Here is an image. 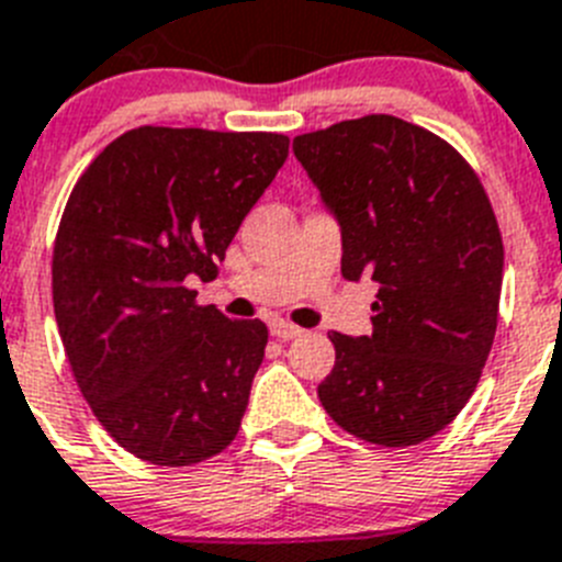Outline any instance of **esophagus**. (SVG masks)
Segmentation results:
<instances>
[{
	"label": "esophagus",
	"mask_w": 562,
	"mask_h": 562,
	"mask_svg": "<svg viewBox=\"0 0 562 562\" xmlns=\"http://www.w3.org/2000/svg\"><path fill=\"white\" fill-rule=\"evenodd\" d=\"M271 336L280 341H291L296 336H302V328H296L291 322H271Z\"/></svg>",
	"instance_id": "obj_1"
}]
</instances>
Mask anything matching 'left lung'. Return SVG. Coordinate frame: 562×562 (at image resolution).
Returning <instances> with one entry per match:
<instances>
[{"label": "left lung", "instance_id": "left-lung-1", "mask_svg": "<svg viewBox=\"0 0 562 562\" xmlns=\"http://www.w3.org/2000/svg\"><path fill=\"white\" fill-rule=\"evenodd\" d=\"M294 155L339 223L341 277L379 282L373 334H334L319 402L350 436L409 447L475 393L497 328L504 243L472 166L396 115L296 135Z\"/></svg>", "mask_w": 562, "mask_h": 562}]
</instances>
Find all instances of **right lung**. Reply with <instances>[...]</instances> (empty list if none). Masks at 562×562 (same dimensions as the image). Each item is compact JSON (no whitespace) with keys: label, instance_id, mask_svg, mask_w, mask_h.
I'll return each instance as SVG.
<instances>
[{"label":"right lung","instance_id":"1","mask_svg":"<svg viewBox=\"0 0 562 562\" xmlns=\"http://www.w3.org/2000/svg\"><path fill=\"white\" fill-rule=\"evenodd\" d=\"M288 158L277 133L138 126L78 178L53 248L67 362L126 452L189 467L234 441L266 356L260 319L198 305Z\"/></svg>","mask_w":562,"mask_h":562}]
</instances>
